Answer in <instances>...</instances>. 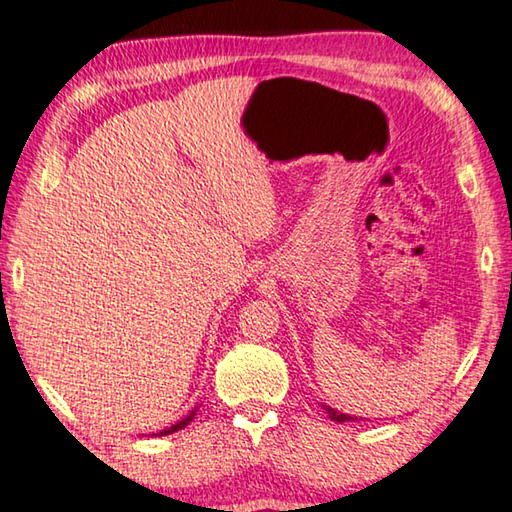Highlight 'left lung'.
<instances>
[{
	"mask_svg": "<svg viewBox=\"0 0 512 512\" xmlns=\"http://www.w3.org/2000/svg\"><path fill=\"white\" fill-rule=\"evenodd\" d=\"M324 410H326V413H329V417H331V420H333V422H351V420H354V417H351V415H345V413H338V410H335V408H329V406H324Z\"/></svg>",
	"mask_w": 512,
	"mask_h": 512,
	"instance_id": "1",
	"label": "left lung"
}]
</instances>
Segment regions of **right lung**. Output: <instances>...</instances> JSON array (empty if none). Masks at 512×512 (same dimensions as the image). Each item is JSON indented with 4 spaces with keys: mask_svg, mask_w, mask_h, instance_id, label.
<instances>
[{
    "mask_svg": "<svg viewBox=\"0 0 512 512\" xmlns=\"http://www.w3.org/2000/svg\"><path fill=\"white\" fill-rule=\"evenodd\" d=\"M197 410V408H195ZM195 410H192V413L190 415H186V417H183V420L181 422H177V424H172L170 426V429H165V431H161V435H170V433H174V431H179V429H183V426H188L190 422H192V417H195Z\"/></svg>",
    "mask_w": 512,
    "mask_h": 512,
    "instance_id": "right-lung-1",
    "label": "right lung"
}]
</instances>
